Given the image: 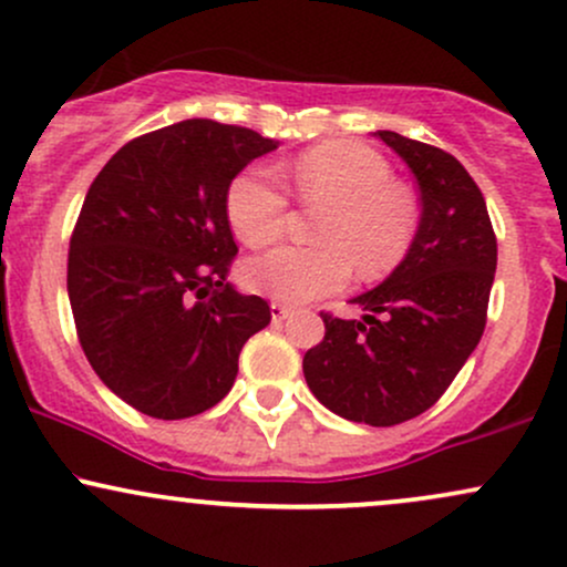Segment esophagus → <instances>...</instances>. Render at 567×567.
<instances>
[{
  "instance_id": "esophagus-1",
  "label": "esophagus",
  "mask_w": 567,
  "mask_h": 567,
  "mask_svg": "<svg viewBox=\"0 0 567 567\" xmlns=\"http://www.w3.org/2000/svg\"><path fill=\"white\" fill-rule=\"evenodd\" d=\"M269 309H271V322H282V320H288V317H290V309H288V306H285V303H271L269 306Z\"/></svg>"
}]
</instances>
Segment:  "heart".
<instances>
[{
    "label": "heart",
    "mask_w": 567,
    "mask_h": 567,
    "mask_svg": "<svg viewBox=\"0 0 567 567\" xmlns=\"http://www.w3.org/2000/svg\"><path fill=\"white\" fill-rule=\"evenodd\" d=\"M298 197L324 207L315 239L320 247L279 245L243 266L250 292L306 303L341 290L351 264L362 277H381L400 264L415 234V205L394 186L389 162L360 143H328L292 165ZM288 197L275 171L247 167L226 194V218L245 245L275 243L285 229Z\"/></svg>",
    "instance_id": "b5f03b06"
}]
</instances>
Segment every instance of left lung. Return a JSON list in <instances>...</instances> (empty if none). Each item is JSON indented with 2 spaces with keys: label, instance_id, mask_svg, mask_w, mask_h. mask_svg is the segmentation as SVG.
Returning a JSON list of instances; mask_svg holds the SVG:
<instances>
[{
  "label": "left lung",
  "instance_id": "1",
  "mask_svg": "<svg viewBox=\"0 0 567 567\" xmlns=\"http://www.w3.org/2000/svg\"><path fill=\"white\" fill-rule=\"evenodd\" d=\"M373 135L419 184V229L392 275L351 298L362 320L322 315L303 375L341 419L394 426L432 408L483 338L498 250L483 192L458 159L392 130Z\"/></svg>",
  "mask_w": 567,
  "mask_h": 567
}]
</instances>
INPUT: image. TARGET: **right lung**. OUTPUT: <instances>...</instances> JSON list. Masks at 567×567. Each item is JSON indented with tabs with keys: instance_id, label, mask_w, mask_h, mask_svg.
<instances>
[{
	"instance_id": "1",
	"label": "right lung",
	"mask_w": 567,
	"mask_h": 567,
	"mask_svg": "<svg viewBox=\"0 0 567 567\" xmlns=\"http://www.w3.org/2000/svg\"><path fill=\"white\" fill-rule=\"evenodd\" d=\"M279 141L184 120L125 143L103 165L71 234L69 301L97 379L152 419L218 405L269 303L226 282L237 243L231 181Z\"/></svg>"
}]
</instances>
